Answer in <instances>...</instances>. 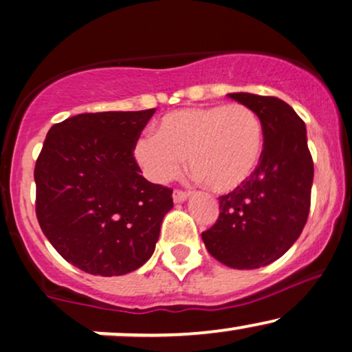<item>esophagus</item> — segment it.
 I'll use <instances>...</instances> for the list:
<instances>
[{
	"mask_svg": "<svg viewBox=\"0 0 352 352\" xmlns=\"http://www.w3.org/2000/svg\"><path fill=\"white\" fill-rule=\"evenodd\" d=\"M187 197H189V192H184V190L176 189L175 192H173V200H175V204H182V202H186Z\"/></svg>",
	"mask_w": 352,
	"mask_h": 352,
	"instance_id": "1",
	"label": "esophagus"
}]
</instances>
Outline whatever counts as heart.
Listing matches in <instances>:
<instances>
[{"instance_id": "obj_1", "label": "heart", "mask_w": 352, "mask_h": 352, "mask_svg": "<svg viewBox=\"0 0 352 352\" xmlns=\"http://www.w3.org/2000/svg\"><path fill=\"white\" fill-rule=\"evenodd\" d=\"M263 150L262 122L241 103L173 111L155 137L137 140L134 155L145 176L165 184L179 175L187 157L190 171L217 192H232L250 179Z\"/></svg>"}]
</instances>
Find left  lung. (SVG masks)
<instances>
[{"instance_id": "8db88e82", "label": "left lung", "mask_w": 352, "mask_h": 352, "mask_svg": "<svg viewBox=\"0 0 352 352\" xmlns=\"http://www.w3.org/2000/svg\"><path fill=\"white\" fill-rule=\"evenodd\" d=\"M228 97L252 109L262 122V160L248 182L221 195L220 217L202 239L218 262L252 270L280 258L302 232L314 162L304 121L286 102L245 92Z\"/></svg>"}]
</instances>
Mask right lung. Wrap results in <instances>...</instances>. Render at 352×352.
<instances>
[{
  "instance_id": "obj_1",
  "label": "right lung",
  "mask_w": 352,
  "mask_h": 352,
  "mask_svg": "<svg viewBox=\"0 0 352 352\" xmlns=\"http://www.w3.org/2000/svg\"><path fill=\"white\" fill-rule=\"evenodd\" d=\"M153 113H82L48 131L34 171L36 220L82 272L120 276L152 257L173 208V189L145 179L134 158Z\"/></svg>"
}]
</instances>
